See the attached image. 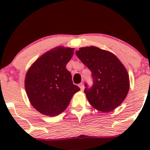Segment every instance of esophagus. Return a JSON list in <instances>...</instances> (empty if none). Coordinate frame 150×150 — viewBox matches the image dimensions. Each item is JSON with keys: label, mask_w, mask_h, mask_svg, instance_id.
I'll return each mask as SVG.
<instances>
[{"label": "esophagus", "mask_w": 150, "mask_h": 150, "mask_svg": "<svg viewBox=\"0 0 150 150\" xmlns=\"http://www.w3.org/2000/svg\"><path fill=\"white\" fill-rule=\"evenodd\" d=\"M79 87H80V89H81V91H83L84 90V85H83V83H80L79 84Z\"/></svg>", "instance_id": "obj_1"}]
</instances>
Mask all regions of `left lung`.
<instances>
[{"instance_id": "1", "label": "left lung", "mask_w": 150, "mask_h": 150, "mask_svg": "<svg viewBox=\"0 0 150 150\" xmlns=\"http://www.w3.org/2000/svg\"><path fill=\"white\" fill-rule=\"evenodd\" d=\"M77 56L92 72L93 85L85 84L89 104L102 112L113 111L124 101L129 91L128 72L112 53L95 46L80 48Z\"/></svg>"}]
</instances>
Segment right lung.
Returning a JSON list of instances; mask_svg holds the SVG:
<instances>
[{"mask_svg": "<svg viewBox=\"0 0 150 150\" xmlns=\"http://www.w3.org/2000/svg\"><path fill=\"white\" fill-rule=\"evenodd\" d=\"M73 49L53 48L34 63L25 77V89L31 104L39 112L56 116L68 107L75 93L80 90L74 85L66 65L73 57Z\"/></svg>", "mask_w": 150, "mask_h": 150, "instance_id": "add662e5", "label": "right lung"}]
</instances>
